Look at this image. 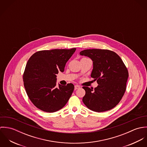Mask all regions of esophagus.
I'll return each instance as SVG.
<instances>
[{"mask_svg":"<svg viewBox=\"0 0 147 147\" xmlns=\"http://www.w3.org/2000/svg\"><path fill=\"white\" fill-rule=\"evenodd\" d=\"M80 86L79 85H75V90H76V89H78V88H79Z\"/></svg>","mask_w":147,"mask_h":147,"instance_id":"1","label":"esophagus"}]
</instances>
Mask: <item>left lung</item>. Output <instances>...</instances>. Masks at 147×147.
Listing matches in <instances>:
<instances>
[{
    "instance_id": "8db88e82",
    "label": "left lung",
    "mask_w": 147,
    "mask_h": 147,
    "mask_svg": "<svg viewBox=\"0 0 147 147\" xmlns=\"http://www.w3.org/2000/svg\"><path fill=\"white\" fill-rule=\"evenodd\" d=\"M93 61L91 78L98 85L94 89L83 86L85 94L83 101L91 110L103 112L109 110L121 100L126 89L128 72L120 57L113 51L86 49L80 53Z\"/></svg>"
}]
</instances>
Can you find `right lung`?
Listing matches in <instances>:
<instances>
[{
  "label": "right lung",
  "instance_id": "1",
  "mask_svg": "<svg viewBox=\"0 0 147 147\" xmlns=\"http://www.w3.org/2000/svg\"><path fill=\"white\" fill-rule=\"evenodd\" d=\"M76 48L42 50L33 54L26 63L23 75L28 97L38 109L53 113L63 108L74 90L72 83L56 87L57 74L63 72L65 64Z\"/></svg>",
  "mask_w": 147,
  "mask_h": 147
}]
</instances>
